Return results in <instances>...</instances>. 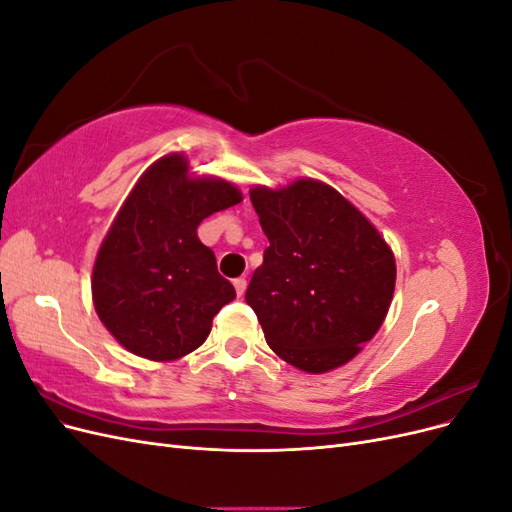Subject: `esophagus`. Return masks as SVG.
<instances>
[{"label": "esophagus", "instance_id": "34e87169", "mask_svg": "<svg viewBox=\"0 0 512 512\" xmlns=\"http://www.w3.org/2000/svg\"><path fill=\"white\" fill-rule=\"evenodd\" d=\"M232 284H235V290H237V294L241 297V294H243L245 288H247V280H245V277H237V280L232 282Z\"/></svg>", "mask_w": 512, "mask_h": 512}]
</instances>
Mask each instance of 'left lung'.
Wrapping results in <instances>:
<instances>
[{
	"instance_id": "obj_1",
	"label": "left lung",
	"mask_w": 512,
	"mask_h": 512,
	"mask_svg": "<svg viewBox=\"0 0 512 512\" xmlns=\"http://www.w3.org/2000/svg\"><path fill=\"white\" fill-rule=\"evenodd\" d=\"M269 239L245 301L271 350L309 374L348 363L376 335L395 290V258L365 215L329 185L254 188Z\"/></svg>"
}]
</instances>
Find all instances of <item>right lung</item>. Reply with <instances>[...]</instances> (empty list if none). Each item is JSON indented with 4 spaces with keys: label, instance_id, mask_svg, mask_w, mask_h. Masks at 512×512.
Returning <instances> with one entry per match:
<instances>
[{
    "label": "right lung",
    "instance_id": "add662e5",
    "mask_svg": "<svg viewBox=\"0 0 512 512\" xmlns=\"http://www.w3.org/2000/svg\"><path fill=\"white\" fill-rule=\"evenodd\" d=\"M241 203L222 179H190L177 153L153 164L119 209L96 258L94 305L130 352L173 361L196 350L211 320L237 297L196 228Z\"/></svg>",
    "mask_w": 512,
    "mask_h": 512
}]
</instances>
